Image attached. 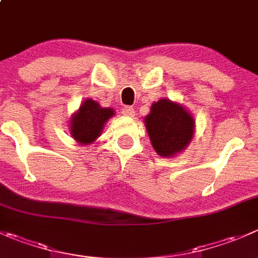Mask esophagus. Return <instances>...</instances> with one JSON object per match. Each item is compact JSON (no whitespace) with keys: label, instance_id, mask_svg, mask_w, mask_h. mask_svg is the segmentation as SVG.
Wrapping results in <instances>:
<instances>
[{"label":"esophagus","instance_id":"obj_1","mask_svg":"<svg viewBox=\"0 0 258 258\" xmlns=\"http://www.w3.org/2000/svg\"><path fill=\"white\" fill-rule=\"evenodd\" d=\"M122 113H123L124 116H127V117H132V116H134V113H135L134 107H131V106L123 107V111H122Z\"/></svg>","mask_w":258,"mask_h":258}]
</instances>
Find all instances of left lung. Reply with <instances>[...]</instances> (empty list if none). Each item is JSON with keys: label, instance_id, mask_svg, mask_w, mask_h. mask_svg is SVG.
<instances>
[{"label": "left lung", "instance_id": "left-lung-1", "mask_svg": "<svg viewBox=\"0 0 258 258\" xmlns=\"http://www.w3.org/2000/svg\"><path fill=\"white\" fill-rule=\"evenodd\" d=\"M145 126L152 147L162 157L184 151L196 132V119L182 104L161 98L151 104Z\"/></svg>", "mask_w": 258, "mask_h": 258}]
</instances>
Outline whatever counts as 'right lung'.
I'll return each mask as SVG.
<instances>
[{
	"label": "right lung",
	"instance_id": "add662e5",
	"mask_svg": "<svg viewBox=\"0 0 258 258\" xmlns=\"http://www.w3.org/2000/svg\"><path fill=\"white\" fill-rule=\"evenodd\" d=\"M113 116L114 111L109 107H102L91 98L84 99L69 119L72 137L82 146L93 144L102 135L104 124Z\"/></svg>",
	"mask_w": 258,
	"mask_h": 258
}]
</instances>
